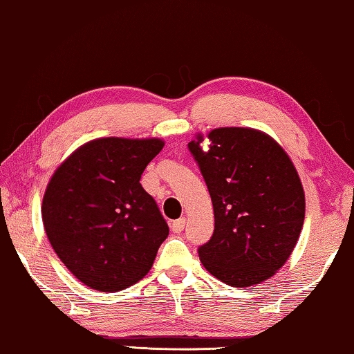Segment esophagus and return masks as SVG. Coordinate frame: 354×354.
<instances>
[{
    "label": "esophagus",
    "instance_id": "1",
    "mask_svg": "<svg viewBox=\"0 0 354 354\" xmlns=\"http://www.w3.org/2000/svg\"><path fill=\"white\" fill-rule=\"evenodd\" d=\"M184 226H186V220H184V218H179V220H175L171 223V231L173 232H181Z\"/></svg>",
    "mask_w": 354,
    "mask_h": 354
}]
</instances>
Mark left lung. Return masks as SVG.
<instances>
[{
    "mask_svg": "<svg viewBox=\"0 0 354 354\" xmlns=\"http://www.w3.org/2000/svg\"><path fill=\"white\" fill-rule=\"evenodd\" d=\"M210 192L215 231L202 265L232 287H250L288 260L305 221V192L286 151L253 128H216L187 144Z\"/></svg>",
    "mask_w": 354,
    "mask_h": 354,
    "instance_id": "obj_1",
    "label": "left lung"
}]
</instances>
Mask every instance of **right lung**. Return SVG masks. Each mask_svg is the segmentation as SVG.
<instances>
[{"mask_svg":"<svg viewBox=\"0 0 354 354\" xmlns=\"http://www.w3.org/2000/svg\"><path fill=\"white\" fill-rule=\"evenodd\" d=\"M163 144L157 138L93 139L49 179L41 205L44 231L84 286L113 293L152 268L168 225L139 179Z\"/></svg>","mask_w":354,"mask_h":354,"instance_id":"obj_1","label":"right lung"}]
</instances>
